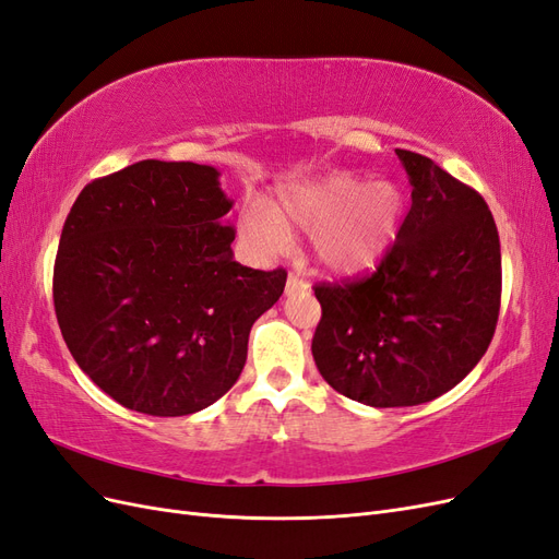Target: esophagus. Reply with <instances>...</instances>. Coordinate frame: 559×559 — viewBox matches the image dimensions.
<instances>
[{"label": "esophagus", "mask_w": 559, "mask_h": 559, "mask_svg": "<svg viewBox=\"0 0 559 559\" xmlns=\"http://www.w3.org/2000/svg\"><path fill=\"white\" fill-rule=\"evenodd\" d=\"M302 289H308V282L306 280H300L298 275H289L286 277V294H294V292H302Z\"/></svg>", "instance_id": "esophagus-1"}]
</instances>
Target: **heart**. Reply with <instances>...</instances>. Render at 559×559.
<instances>
[{"label": "heart", "instance_id": "1", "mask_svg": "<svg viewBox=\"0 0 559 559\" xmlns=\"http://www.w3.org/2000/svg\"><path fill=\"white\" fill-rule=\"evenodd\" d=\"M280 210L310 230L321 265L335 275H359L376 267L396 242L405 200L392 181H366L349 173H333L284 189ZM242 233L261 257H277L292 242L282 214L265 200L249 202Z\"/></svg>", "mask_w": 559, "mask_h": 559}]
</instances>
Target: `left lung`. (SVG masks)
<instances>
[{
    "instance_id": "left-lung-1",
    "label": "left lung",
    "mask_w": 559,
    "mask_h": 559,
    "mask_svg": "<svg viewBox=\"0 0 559 559\" xmlns=\"http://www.w3.org/2000/svg\"><path fill=\"white\" fill-rule=\"evenodd\" d=\"M413 205L370 277L317 284L312 357L335 392L373 408L441 396L483 359L499 319L501 249L487 202L431 158L396 148Z\"/></svg>"
}]
</instances>
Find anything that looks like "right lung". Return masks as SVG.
<instances>
[{"label":"right lung","mask_w":559,"mask_h":559,"mask_svg":"<svg viewBox=\"0 0 559 559\" xmlns=\"http://www.w3.org/2000/svg\"><path fill=\"white\" fill-rule=\"evenodd\" d=\"M218 170L140 160L91 181L62 226L56 317L74 361L130 411L179 417L238 382L286 273L233 259Z\"/></svg>","instance_id":"add662e5"}]
</instances>
